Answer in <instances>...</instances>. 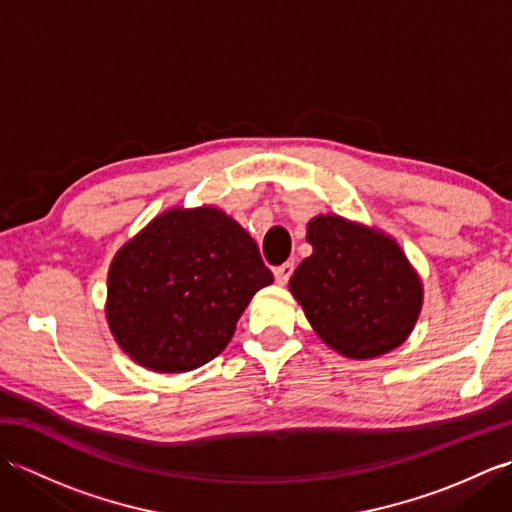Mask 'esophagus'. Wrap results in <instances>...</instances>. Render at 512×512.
Masks as SVG:
<instances>
[{
	"label": "esophagus",
	"instance_id": "34e87169",
	"mask_svg": "<svg viewBox=\"0 0 512 512\" xmlns=\"http://www.w3.org/2000/svg\"><path fill=\"white\" fill-rule=\"evenodd\" d=\"M292 270H295V264H292V262L281 264V266H277V268L273 270V273H275V281H277L279 286H286V284H288Z\"/></svg>",
	"mask_w": 512,
	"mask_h": 512
}]
</instances>
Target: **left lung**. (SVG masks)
<instances>
[{
  "label": "left lung",
  "mask_w": 512,
  "mask_h": 512,
  "mask_svg": "<svg viewBox=\"0 0 512 512\" xmlns=\"http://www.w3.org/2000/svg\"><path fill=\"white\" fill-rule=\"evenodd\" d=\"M306 239L312 255L288 286L321 339L350 358L387 354L405 341L422 286L394 239L339 215L314 217Z\"/></svg>",
  "instance_id": "left-lung-1"
}]
</instances>
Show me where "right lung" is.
Returning <instances> with one entry per match:
<instances>
[{
	"label": "right lung",
	"mask_w": 512,
	"mask_h": 512,
	"mask_svg": "<svg viewBox=\"0 0 512 512\" xmlns=\"http://www.w3.org/2000/svg\"><path fill=\"white\" fill-rule=\"evenodd\" d=\"M273 284L255 239L213 206L156 217L114 257L107 323L154 372H189L231 341L239 314Z\"/></svg>",
	"instance_id": "1"
}]
</instances>
